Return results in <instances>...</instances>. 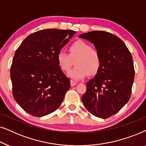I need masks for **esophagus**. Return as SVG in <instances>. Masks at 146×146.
<instances>
[{"label": "esophagus", "mask_w": 146, "mask_h": 146, "mask_svg": "<svg viewBox=\"0 0 146 146\" xmlns=\"http://www.w3.org/2000/svg\"><path fill=\"white\" fill-rule=\"evenodd\" d=\"M70 83H71V85L72 87L75 86V85L77 83L76 81H73V80H71V81H70Z\"/></svg>", "instance_id": "1"}]
</instances>
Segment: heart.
I'll return each mask as SVG.
<instances>
[{"instance_id":"b5f03b06","label":"heart","mask_w":146,"mask_h":146,"mask_svg":"<svg viewBox=\"0 0 146 146\" xmlns=\"http://www.w3.org/2000/svg\"><path fill=\"white\" fill-rule=\"evenodd\" d=\"M69 54L60 51L57 54V61L59 67L64 71H67L73 65L75 67L67 73L70 78L80 80L87 75H96L101 67V57L99 52L83 40H79L70 44L68 47Z\"/></svg>"}]
</instances>
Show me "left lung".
Instances as JSON below:
<instances>
[{"mask_svg":"<svg viewBox=\"0 0 146 146\" xmlns=\"http://www.w3.org/2000/svg\"><path fill=\"white\" fill-rule=\"evenodd\" d=\"M79 37L94 44L102 61L98 73L87 83L81 100L92 115L106 119L129 100L135 77L133 58L125 43L110 33L94 31Z\"/></svg>","mask_w":146,"mask_h":146,"instance_id":"1","label":"left lung"}]
</instances>
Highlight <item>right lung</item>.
<instances>
[{
  "instance_id": "1",
  "label": "right lung",
  "mask_w": 146,
  "mask_h": 146,
  "mask_svg": "<svg viewBox=\"0 0 146 146\" xmlns=\"http://www.w3.org/2000/svg\"><path fill=\"white\" fill-rule=\"evenodd\" d=\"M75 33L43 29L29 35L17 49L11 68L13 96L28 113L42 117L61 106L71 85L57 56Z\"/></svg>"
}]
</instances>
